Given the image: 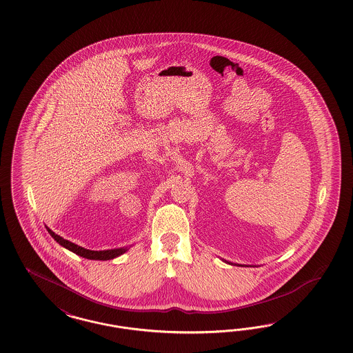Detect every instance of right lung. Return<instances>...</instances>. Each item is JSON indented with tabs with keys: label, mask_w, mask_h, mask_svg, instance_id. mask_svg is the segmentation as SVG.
I'll return each mask as SVG.
<instances>
[{
	"label": "right lung",
	"mask_w": 353,
	"mask_h": 353,
	"mask_svg": "<svg viewBox=\"0 0 353 353\" xmlns=\"http://www.w3.org/2000/svg\"><path fill=\"white\" fill-rule=\"evenodd\" d=\"M46 229H48L49 234L52 235L54 239H55L61 246H63L64 248H67V250L72 251L74 254L79 255V256L85 257V259H89V260H111V259H115V257L123 255L125 251H128V248H127V247L114 248V250H105V251H93V250H88V248L77 246L75 243H72V242H70V241L64 239V238H62L61 235L55 234V233L52 232L48 226H46Z\"/></svg>",
	"instance_id": "right-lung-1"
}]
</instances>
